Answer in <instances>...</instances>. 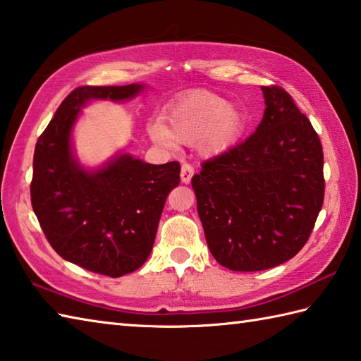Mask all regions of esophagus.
<instances>
[{
	"label": "esophagus",
	"mask_w": 361,
	"mask_h": 361,
	"mask_svg": "<svg viewBox=\"0 0 361 361\" xmlns=\"http://www.w3.org/2000/svg\"><path fill=\"white\" fill-rule=\"evenodd\" d=\"M194 175V167L192 164H189V162H183L181 164V181L185 183V185H188V183H190V178H192Z\"/></svg>",
	"instance_id": "esophagus-1"
}]
</instances>
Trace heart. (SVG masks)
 I'll return each mask as SVG.
<instances>
[{"label":"heart","mask_w":361,"mask_h":361,"mask_svg":"<svg viewBox=\"0 0 361 361\" xmlns=\"http://www.w3.org/2000/svg\"><path fill=\"white\" fill-rule=\"evenodd\" d=\"M243 130L241 112L209 92H195L181 98L167 109L166 122L157 118L148 125V134L157 144L175 147L178 140L186 144L199 140L200 150L207 154L228 150Z\"/></svg>","instance_id":"b5f03b06"}]
</instances>
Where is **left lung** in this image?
Here are the masks:
<instances>
[{
  "label": "left lung",
  "instance_id": "obj_1",
  "mask_svg": "<svg viewBox=\"0 0 361 361\" xmlns=\"http://www.w3.org/2000/svg\"><path fill=\"white\" fill-rule=\"evenodd\" d=\"M244 142L192 176L204 238L219 264L257 272L298 255L324 203V153L312 122L280 86Z\"/></svg>",
  "mask_w": 361,
  "mask_h": 361
}]
</instances>
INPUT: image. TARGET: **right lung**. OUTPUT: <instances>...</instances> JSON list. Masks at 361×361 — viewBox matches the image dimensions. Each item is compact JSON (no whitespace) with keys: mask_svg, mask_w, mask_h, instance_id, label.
Here are the masks:
<instances>
[{"mask_svg":"<svg viewBox=\"0 0 361 361\" xmlns=\"http://www.w3.org/2000/svg\"><path fill=\"white\" fill-rule=\"evenodd\" d=\"M140 89L76 87L34 150L31 203L49 245L70 263L114 279L139 269L150 255L167 195L180 185V162L154 166L122 154L86 172L72 158L70 133L86 102L126 100Z\"/></svg>","mask_w":361,"mask_h":361,"instance_id":"add662e5","label":"right lung"}]
</instances>
